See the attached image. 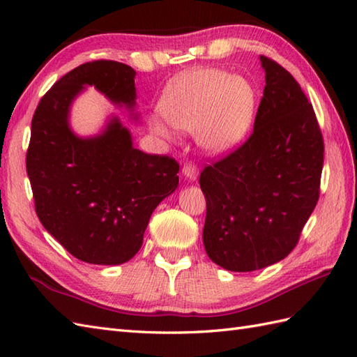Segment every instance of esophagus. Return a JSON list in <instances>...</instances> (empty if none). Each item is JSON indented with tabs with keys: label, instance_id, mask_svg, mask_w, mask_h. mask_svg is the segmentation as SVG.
I'll list each match as a JSON object with an SVG mask.
<instances>
[{
	"label": "esophagus",
	"instance_id": "34e87169",
	"mask_svg": "<svg viewBox=\"0 0 357 357\" xmlns=\"http://www.w3.org/2000/svg\"><path fill=\"white\" fill-rule=\"evenodd\" d=\"M183 174L188 181H196L198 179V167L192 162H187L183 167Z\"/></svg>",
	"mask_w": 357,
	"mask_h": 357
}]
</instances>
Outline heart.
Wrapping results in <instances>:
<instances>
[{"label":"heart","instance_id":"heart-1","mask_svg":"<svg viewBox=\"0 0 357 357\" xmlns=\"http://www.w3.org/2000/svg\"><path fill=\"white\" fill-rule=\"evenodd\" d=\"M257 95L245 78L219 69H199L174 79L159 101V112L170 126L196 132L199 146L221 153L244 139L253 124ZM150 127L169 139L172 133L161 119Z\"/></svg>","mask_w":357,"mask_h":357}]
</instances>
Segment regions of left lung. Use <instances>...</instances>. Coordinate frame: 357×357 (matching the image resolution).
<instances>
[{
    "label": "left lung",
    "instance_id": "obj_1",
    "mask_svg": "<svg viewBox=\"0 0 357 357\" xmlns=\"http://www.w3.org/2000/svg\"><path fill=\"white\" fill-rule=\"evenodd\" d=\"M264 96L253 133L199 176L202 239L230 271H255L291 253L319 199L324 139L313 105L290 72L261 55Z\"/></svg>",
    "mask_w": 357,
    "mask_h": 357
}]
</instances>
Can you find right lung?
<instances>
[{"instance_id":"1","label":"right lung","mask_w":357,"mask_h":357,"mask_svg":"<svg viewBox=\"0 0 357 357\" xmlns=\"http://www.w3.org/2000/svg\"><path fill=\"white\" fill-rule=\"evenodd\" d=\"M135 75L116 61L81 64L41 98L32 119L26 167L36 215L67 252L89 264L130 261L153 210L179 183V164L135 149L118 116L89 138L70 128L72 102L87 86L133 112Z\"/></svg>"}]
</instances>
